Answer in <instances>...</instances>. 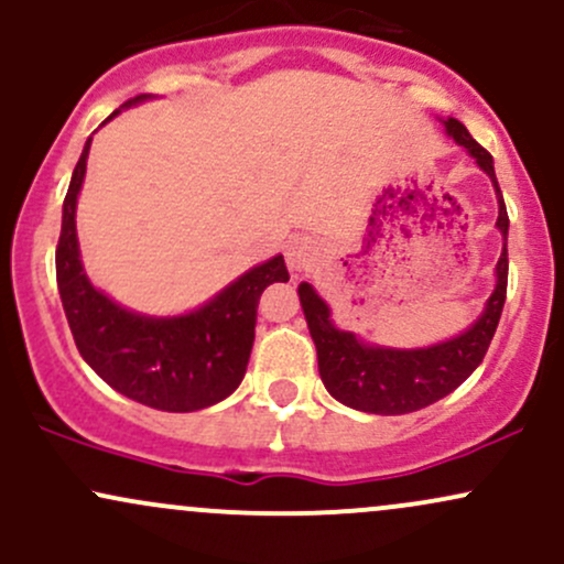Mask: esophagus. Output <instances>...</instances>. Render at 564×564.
<instances>
[{"label": "esophagus", "mask_w": 564, "mask_h": 564, "mask_svg": "<svg viewBox=\"0 0 564 564\" xmlns=\"http://www.w3.org/2000/svg\"><path fill=\"white\" fill-rule=\"evenodd\" d=\"M318 260V249L307 238H291L286 243V264L291 273H302L310 264Z\"/></svg>", "instance_id": "1"}]
</instances>
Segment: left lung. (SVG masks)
Returning a JSON list of instances; mask_svg holds the SVG:
<instances>
[{
  "instance_id": "1",
  "label": "left lung",
  "mask_w": 564,
  "mask_h": 564,
  "mask_svg": "<svg viewBox=\"0 0 564 564\" xmlns=\"http://www.w3.org/2000/svg\"><path fill=\"white\" fill-rule=\"evenodd\" d=\"M445 134L456 140L464 151L475 159V164L488 174L494 183L498 200L496 228L503 238L501 257L496 264V289L485 302L480 313L467 332L451 336V339L437 341L430 347H381L373 341H364L358 334L341 332L334 326L332 310L321 300L313 283H300V302L307 318L310 336H313L315 349H318V371L321 381L332 398L339 400L355 411L381 413V416H400V413L419 411L437 403L440 398L451 394L462 381L471 377L477 366L482 364L488 352L490 339H494L498 318H501L503 302H507V236L509 217L503 206L501 187H498L494 156L467 132V127L458 119H440Z\"/></svg>"
}]
</instances>
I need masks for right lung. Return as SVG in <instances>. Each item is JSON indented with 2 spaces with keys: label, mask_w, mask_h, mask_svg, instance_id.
<instances>
[{
  "label": "right lung",
  "mask_w": 564,
  "mask_h": 564,
  "mask_svg": "<svg viewBox=\"0 0 564 564\" xmlns=\"http://www.w3.org/2000/svg\"><path fill=\"white\" fill-rule=\"evenodd\" d=\"M148 97H132L106 121ZM89 145L93 138L84 142L63 200L55 251L57 291L76 347L97 377L129 400L172 413L215 405L238 390L249 366L260 294L270 283L289 281L283 254L246 270L191 313L156 318L121 307L84 273L76 238V204L87 174Z\"/></svg>",
  "instance_id": "right-lung-1"
}]
</instances>
